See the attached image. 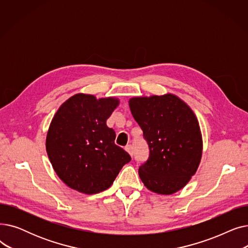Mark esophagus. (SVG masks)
I'll list each match as a JSON object with an SVG mask.
<instances>
[{
  "label": "esophagus",
  "mask_w": 248,
  "mask_h": 248,
  "mask_svg": "<svg viewBox=\"0 0 248 248\" xmlns=\"http://www.w3.org/2000/svg\"><path fill=\"white\" fill-rule=\"evenodd\" d=\"M124 150H125L129 155H133V154H134V148H133V146H132V145H127V146H125Z\"/></svg>",
  "instance_id": "esophagus-1"
}]
</instances>
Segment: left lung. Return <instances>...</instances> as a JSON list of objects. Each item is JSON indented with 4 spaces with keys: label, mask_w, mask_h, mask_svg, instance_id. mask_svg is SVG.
Returning <instances> with one entry per match:
<instances>
[{
    "label": "left lung",
    "mask_w": 248,
    "mask_h": 248,
    "mask_svg": "<svg viewBox=\"0 0 248 248\" xmlns=\"http://www.w3.org/2000/svg\"><path fill=\"white\" fill-rule=\"evenodd\" d=\"M128 106L150 150L149 159L139 168L142 183L162 195L184 188L202 157L196 115L186 102L171 93L133 97Z\"/></svg>",
    "instance_id": "left-lung-1"
}]
</instances>
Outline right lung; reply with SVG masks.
Listing matches in <instances>:
<instances>
[{
	"mask_svg": "<svg viewBox=\"0 0 248 248\" xmlns=\"http://www.w3.org/2000/svg\"><path fill=\"white\" fill-rule=\"evenodd\" d=\"M120 104L115 97L97 99L77 93L58 108L47 137L48 158L58 177L71 189L96 194L111 186L131 161L114 144L115 133L107 120Z\"/></svg>",
	"mask_w": 248,
	"mask_h": 248,
	"instance_id": "obj_1",
	"label": "right lung"
}]
</instances>
